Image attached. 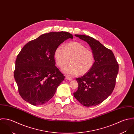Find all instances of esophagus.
<instances>
[{
    "instance_id": "1",
    "label": "esophagus",
    "mask_w": 134,
    "mask_h": 134,
    "mask_svg": "<svg viewBox=\"0 0 134 134\" xmlns=\"http://www.w3.org/2000/svg\"><path fill=\"white\" fill-rule=\"evenodd\" d=\"M66 79H68V80H71L72 79V78L71 77L66 76Z\"/></svg>"
}]
</instances>
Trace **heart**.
<instances>
[{
	"label": "heart",
	"instance_id": "heart-1",
	"mask_svg": "<svg viewBox=\"0 0 134 134\" xmlns=\"http://www.w3.org/2000/svg\"><path fill=\"white\" fill-rule=\"evenodd\" d=\"M54 57L57 65L61 69L69 62L70 59L71 64L65 66L63 72L71 76L87 73L96 61L94 53L78 42L69 43L64 47L58 46L55 51Z\"/></svg>",
	"mask_w": 134,
	"mask_h": 134
}]
</instances>
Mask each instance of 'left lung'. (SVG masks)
Segmentation results:
<instances>
[{
  "label": "left lung",
  "mask_w": 134,
  "mask_h": 134,
  "mask_svg": "<svg viewBox=\"0 0 134 134\" xmlns=\"http://www.w3.org/2000/svg\"><path fill=\"white\" fill-rule=\"evenodd\" d=\"M75 36L89 44L94 54L96 61L89 72L76 79L78 87L74 96L84 106H94L112 93L119 72V64L111 50L95 38L85 35Z\"/></svg>",
  "instance_id": "1"
}]
</instances>
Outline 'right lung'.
<instances>
[{
    "instance_id": "1",
    "label": "right lung",
    "mask_w": 134,
    "mask_h": 134,
    "mask_svg": "<svg viewBox=\"0 0 134 134\" xmlns=\"http://www.w3.org/2000/svg\"><path fill=\"white\" fill-rule=\"evenodd\" d=\"M73 36L65 31L43 34L28 42L15 61L14 77L19 95L35 105L47 103L54 96L64 75L56 66V49Z\"/></svg>"
}]
</instances>
